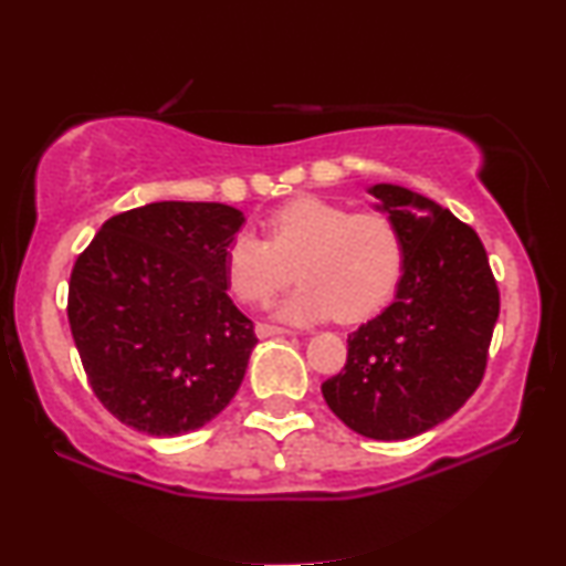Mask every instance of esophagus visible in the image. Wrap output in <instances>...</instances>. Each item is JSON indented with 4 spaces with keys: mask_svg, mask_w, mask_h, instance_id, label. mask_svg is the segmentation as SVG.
I'll list each match as a JSON object with an SVG mask.
<instances>
[{
    "mask_svg": "<svg viewBox=\"0 0 566 566\" xmlns=\"http://www.w3.org/2000/svg\"><path fill=\"white\" fill-rule=\"evenodd\" d=\"M254 332H258V337H281V335H291V329L273 327V324H258V327H254Z\"/></svg>",
    "mask_w": 566,
    "mask_h": 566,
    "instance_id": "esophagus-1",
    "label": "esophagus"
}]
</instances>
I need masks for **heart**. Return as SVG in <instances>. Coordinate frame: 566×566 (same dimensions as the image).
Segmentation results:
<instances>
[{"label":"heart","instance_id":"b5f03b06","mask_svg":"<svg viewBox=\"0 0 566 566\" xmlns=\"http://www.w3.org/2000/svg\"><path fill=\"white\" fill-rule=\"evenodd\" d=\"M293 268L304 285L277 308L283 319L353 324L394 296L405 247L389 216L298 198L270 213L265 239L242 231L223 252L227 289L247 306L273 301L293 281Z\"/></svg>","mask_w":566,"mask_h":566}]
</instances>
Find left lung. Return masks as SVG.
<instances>
[{
    "mask_svg": "<svg viewBox=\"0 0 566 566\" xmlns=\"http://www.w3.org/2000/svg\"><path fill=\"white\" fill-rule=\"evenodd\" d=\"M405 247L397 298L347 335V360L322 384L327 407L374 440H407L467 405L482 384L500 289L476 231L430 198L374 185Z\"/></svg>",
    "mask_w": 566,
    "mask_h": 566,
    "instance_id": "obj_1",
    "label": "left lung"
}]
</instances>
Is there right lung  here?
Listing matches in <instances>:
<instances>
[{
	"instance_id": "obj_1",
	"label": "right lung",
	"mask_w": 566,
	"mask_h": 566,
	"mask_svg": "<svg viewBox=\"0 0 566 566\" xmlns=\"http://www.w3.org/2000/svg\"><path fill=\"white\" fill-rule=\"evenodd\" d=\"M244 216L161 200L107 219L69 277V327L107 412L146 436H185L234 399L258 337L234 306L223 252Z\"/></svg>"
}]
</instances>
